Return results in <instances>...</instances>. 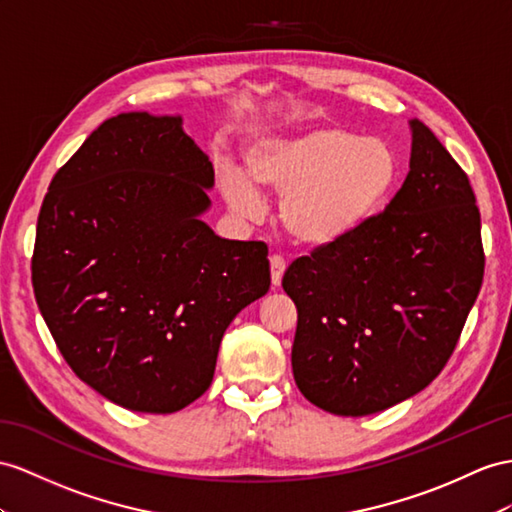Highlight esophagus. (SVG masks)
<instances>
[{
    "label": "esophagus",
    "mask_w": 512,
    "mask_h": 512,
    "mask_svg": "<svg viewBox=\"0 0 512 512\" xmlns=\"http://www.w3.org/2000/svg\"><path fill=\"white\" fill-rule=\"evenodd\" d=\"M283 272H285V259L281 255H270V277L274 287L281 285Z\"/></svg>",
    "instance_id": "esophagus-1"
}]
</instances>
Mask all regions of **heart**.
<instances>
[{
	"label": "heart",
	"mask_w": 512,
	"mask_h": 512,
	"mask_svg": "<svg viewBox=\"0 0 512 512\" xmlns=\"http://www.w3.org/2000/svg\"><path fill=\"white\" fill-rule=\"evenodd\" d=\"M244 172L220 170L218 186L238 214L261 209L260 192L281 196L279 218L305 248H329L355 238L385 212L400 181L391 144L318 125L248 144Z\"/></svg>",
	"instance_id": "1"
}]
</instances>
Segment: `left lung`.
Returning a JSON list of instances; mask_svg holds the SVG:
<instances>
[{"label": "left lung", "mask_w": 512, "mask_h": 512, "mask_svg": "<svg viewBox=\"0 0 512 512\" xmlns=\"http://www.w3.org/2000/svg\"><path fill=\"white\" fill-rule=\"evenodd\" d=\"M409 125V175L385 212L283 274L298 309L294 381L333 415L385 411L435 381L482 285L469 179L422 121Z\"/></svg>", "instance_id": "obj_1"}]
</instances>
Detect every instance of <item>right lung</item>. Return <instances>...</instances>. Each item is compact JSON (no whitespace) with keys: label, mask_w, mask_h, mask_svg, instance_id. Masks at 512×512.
Instances as JSON below:
<instances>
[{"label":"right lung","mask_w":512,"mask_h":512,"mask_svg":"<svg viewBox=\"0 0 512 512\" xmlns=\"http://www.w3.org/2000/svg\"><path fill=\"white\" fill-rule=\"evenodd\" d=\"M181 125L103 121L51 179L36 225L34 296L64 361L140 413L201 398L227 326L270 290L268 246L201 220L214 166Z\"/></svg>","instance_id":"obj_1"}]
</instances>
